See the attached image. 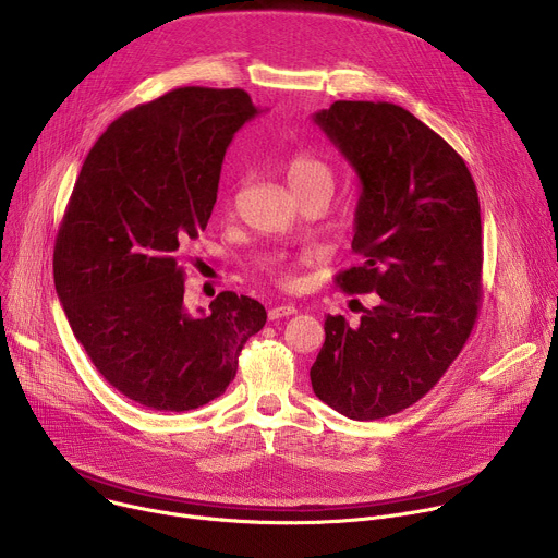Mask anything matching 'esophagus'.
<instances>
[{
	"label": "esophagus",
	"mask_w": 558,
	"mask_h": 558,
	"mask_svg": "<svg viewBox=\"0 0 558 558\" xmlns=\"http://www.w3.org/2000/svg\"><path fill=\"white\" fill-rule=\"evenodd\" d=\"M293 313H298V308L293 304H278L269 311V320H280V317H289Z\"/></svg>",
	"instance_id": "obj_1"
}]
</instances>
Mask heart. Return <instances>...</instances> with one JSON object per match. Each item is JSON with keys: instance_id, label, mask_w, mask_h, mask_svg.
I'll use <instances>...</instances> for the list:
<instances>
[{"instance_id": "1", "label": "heart", "mask_w": 558, "mask_h": 558, "mask_svg": "<svg viewBox=\"0 0 558 558\" xmlns=\"http://www.w3.org/2000/svg\"><path fill=\"white\" fill-rule=\"evenodd\" d=\"M284 177L295 196H302L306 192H329L331 194L333 185H336L333 170L325 161H320V158H315L306 151L293 154L289 158L287 168H284ZM282 280L289 282V276L282 274Z\"/></svg>"}]
</instances>
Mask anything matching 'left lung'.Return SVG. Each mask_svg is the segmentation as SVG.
<instances>
[{"instance_id":"8db88e82","label":"left lung","mask_w":558,"mask_h":558,"mask_svg":"<svg viewBox=\"0 0 558 558\" xmlns=\"http://www.w3.org/2000/svg\"><path fill=\"white\" fill-rule=\"evenodd\" d=\"M313 121L362 187L351 243L362 263L336 284L379 302L360 327L327 315L311 386L351 420H381L422 400L470 338L482 298L480 196L463 158L400 106L336 101Z\"/></svg>"}]
</instances>
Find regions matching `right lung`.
Masks as SVG:
<instances>
[{"label":"right lung","mask_w":558,"mask_h":558,"mask_svg":"<svg viewBox=\"0 0 558 558\" xmlns=\"http://www.w3.org/2000/svg\"><path fill=\"white\" fill-rule=\"evenodd\" d=\"M256 114L241 88H177L112 121L74 183L54 289L97 371L141 407H205L267 323L258 300L233 291L192 315L179 265L207 227L233 134Z\"/></svg>","instance_id":"right-lung-1"}]
</instances>
